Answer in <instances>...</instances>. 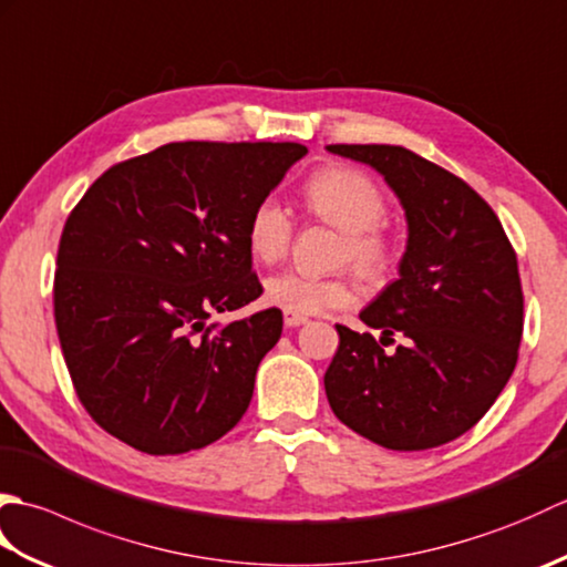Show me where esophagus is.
I'll return each instance as SVG.
<instances>
[{"label":"esophagus","mask_w":567,"mask_h":567,"mask_svg":"<svg viewBox=\"0 0 567 567\" xmlns=\"http://www.w3.org/2000/svg\"><path fill=\"white\" fill-rule=\"evenodd\" d=\"M307 321L309 319L302 317V315H292V311H285V327L297 329V327H302V323H307Z\"/></svg>","instance_id":"1"}]
</instances>
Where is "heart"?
Segmentation results:
<instances>
[{"mask_svg":"<svg viewBox=\"0 0 567 567\" xmlns=\"http://www.w3.org/2000/svg\"><path fill=\"white\" fill-rule=\"evenodd\" d=\"M302 199L311 216L343 231L341 260H351L370 282H380L390 275L394 244L380 226L388 214V202L375 179L351 165H327L307 179ZM292 234V216L275 197H262L252 207L246 224V244L258 262L282 260L290 250ZM262 299L277 309L305 317L351 305L355 290L346 275L285 270L262 282Z\"/></svg>","mask_w":567,"mask_h":567,"instance_id":"1","label":"heart"}]
</instances>
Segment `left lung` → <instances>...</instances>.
Returning <instances> with one entry per match:
<instances>
[{
    "label": "left lung",
    "instance_id": "8db88e82",
    "mask_svg": "<svg viewBox=\"0 0 567 567\" xmlns=\"http://www.w3.org/2000/svg\"><path fill=\"white\" fill-rule=\"evenodd\" d=\"M329 151L375 167L409 226L400 280L360 311L382 339L336 327L329 404L382 449H436L473 429L512 378L524 331L516 252L489 204L441 165L378 143Z\"/></svg>",
    "mask_w": 567,
    "mask_h": 567
}]
</instances>
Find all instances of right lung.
<instances>
[{
    "label": "right lung",
    "mask_w": 567,
    "mask_h": 567,
    "mask_svg": "<svg viewBox=\"0 0 567 567\" xmlns=\"http://www.w3.org/2000/svg\"><path fill=\"white\" fill-rule=\"evenodd\" d=\"M302 143H167L112 165L70 212L53 309L82 406L148 455L204 449L246 414L282 311L207 323L262 295L246 224Z\"/></svg>",
    "instance_id": "right-lung-1"
}]
</instances>
